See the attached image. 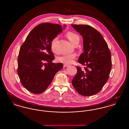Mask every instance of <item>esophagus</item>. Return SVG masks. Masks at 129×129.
<instances>
[{
	"label": "esophagus",
	"instance_id": "obj_1",
	"mask_svg": "<svg viewBox=\"0 0 129 129\" xmlns=\"http://www.w3.org/2000/svg\"><path fill=\"white\" fill-rule=\"evenodd\" d=\"M68 66H69V65H67V64H64V65H63V67H67Z\"/></svg>",
	"mask_w": 129,
	"mask_h": 129
}]
</instances>
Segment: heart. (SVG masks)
Segmentation results:
<instances>
[{
  "label": "heart",
  "mask_w": 129,
  "mask_h": 129,
  "mask_svg": "<svg viewBox=\"0 0 129 129\" xmlns=\"http://www.w3.org/2000/svg\"><path fill=\"white\" fill-rule=\"evenodd\" d=\"M66 37H67L68 40L72 43L74 44L77 41H79L80 37L78 34L76 33L69 31L66 34ZM57 37L54 38L52 42H51V48L53 51H55V43L56 41L57 40ZM76 58V54H65L58 57L57 58V61L62 63H64L65 64H70L73 63L75 61V60Z\"/></svg>",
  "instance_id": "heart-1"
}]
</instances>
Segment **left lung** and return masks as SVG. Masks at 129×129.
<instances>
[{
    "mask_svg": "<svg viewBox=\"0 0 129 129\" xmlns=\"http://www.w3.org/2000/svg\"><path fill=\"white\" fill-rule=\"evenodd\" d=\"M83 38V49L72 85L80 95L90 96L101 91L109 78L112 68L110 51L102 34L89 25H72Z\"/></svg>",
    "mask_w": 129,
    "mask_h": 129,
    "instance_id": "8db88e82",
    "label": "left lung"
}]
</instances>
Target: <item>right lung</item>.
Segmentation results:
<instances>
[{"label":"right lung","mask_w":129,"mask_h":129,"mask_svg":"<svg viewBox=\"0 0 129 129\" xmlns=\"http://www.w3.org/2000/svg\"><path fill=\"white\" fill-rule=\"evenodd\" d=\"M62 30L58 24L42 23L31 30L21 46L17 73L22 85L31 93L44 92L63 68L61 63L52 62L55 57L51 51L52 40Z\"/></svg>","instance_id":"add662e5"}]
</instances>
